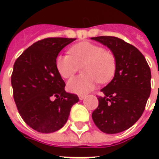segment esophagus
Instances as JSON below:
<instances>
[{
	"label": "esophagus",
	"mask_w": 159,
	"mask_h": 159,
	"mask_svg": "<svg viewBox=\"0 0 159 159\" xmlns=\"http://www.w3.org/2000/svg\"><path fill=\"white\" fill-rule=\"evenodd\" d=\"M78 97H79V99L81 100V101H82V100L86 98V96H85V95H79V96H78Z\"/></svg>",
	"instance_id": "esophagus-1"
}]
</instances>
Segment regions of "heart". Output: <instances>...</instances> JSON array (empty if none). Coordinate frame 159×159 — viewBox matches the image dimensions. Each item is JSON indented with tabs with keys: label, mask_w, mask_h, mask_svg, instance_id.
Instances as JSON below:
<instances>
[{
	"label": "heart",
	"mask_w": 159,
	"mask_h": 159,
	"mask_svg": "<svg viewBox=\"0 0 159 159\" xmlns=\"http://www.w3.org/2000/svg\"><path fill=\"white\" fill-rule=\"evenodd\" d=\"M68 54L60 53L55 60V66L62 78H69L82 65L83 75L72 77L67 82L68 91L76 94H87L97 82L106 83L113 77L116 68V57L101 46L91 42L77 43L69 49Z\"/></svg>",
	"instance_id": "1"
}]
</instances>
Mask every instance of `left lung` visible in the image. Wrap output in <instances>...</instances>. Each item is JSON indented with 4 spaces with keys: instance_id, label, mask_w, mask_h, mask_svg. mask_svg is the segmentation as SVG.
<instances>
[{
    "instance_id": "obj_1",
    "label": "left lung",
    "mask_w": 159,
    "mask_h": 159,
    "mask_svg": "<svg viewBox=\"0 0 159 159\" xmlns=\"http://www.w3.org/2000/svg\"><path fill=\"white\" fill-rule=\"evenodd\" d=\"M106 46L116 57L113 79L101 90L99 105L92 115L95 125L106 134H117L140 118L151 92V72L138 48L113 36L91 38Z\"/></svg>"
}]
</instances>
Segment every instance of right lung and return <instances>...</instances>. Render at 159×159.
I'll return each mask as SVG.
<instances>
[{
    "instance_id": "1",
    "label": "right lung",
    "mask_w": 159,
    "mask_h": 159,
    "mask_svg": "<svg viewBox=\"0 0 159 159\" xmlns=\"http://www.w3.org/2000/svg\"><path fill=\"white\" fill-rule=\"evenodd\" d=\"M76 39L48 38L26 48L16 59L11 76L14 100L19 113L30 127L53 133L67 122L77 95L65 92L55 60L62 48Z\"/></svg>"
}]
</instances>
